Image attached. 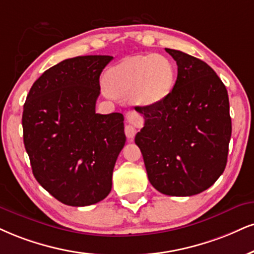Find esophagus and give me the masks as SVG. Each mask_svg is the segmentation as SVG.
<instances>
[{"label":"esophagus","instance_id":"obj_1","mask_svg":"<svg viewBox=\"0 0 254 254\" xmlns=\"http://www.w3.org/2000/svg\"><path fill=\"white\" fill-rule=\"evenodd\" d=\"M126 119L128 121V125L125 126V134H126V136L128 137V139L132 140L136 133L135 126H139V125L141 124L142 119L136 112H134V111L127 112Z\"/></svg>","mask_w":254,"mask_h":254}]
</instances>
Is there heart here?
<instances>
[{"label":"heart","mask_w":254,"mask_h":254,"mask_svg":"<svg viewBox=\"0 0 254 254\" xmlns=\"http://www.w3.org/2000/svg\"><path fill=\"white\" fill-rule=\"evenodd\" d=\"M175 71L172 62L159 54L124 59L106 73V86L115 95H128L136 106H152L170 95Z\"/></svg>","instance_id":"b5f03b06"}]
</instances>
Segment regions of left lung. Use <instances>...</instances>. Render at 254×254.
Returning a JSON list of instances; mask_svg holds the SVG:
<instances>
[{
    "instance_id": "8db88e82",
    "label": "left lung",
    "mask_w": 254,
    "mask_h": 254,
    "mask_svg": "<svg viewBox=\"0 0 254 254\" xmlns=\"http://www.w3.org/2000/svg\"><path fill=\"white\" fill-rule=\"evenodd\" d=\"M178 77L165 100L136 107L145 126L135 135L149 183L166 195L190 196L209 189L226 167L232 133L228 94L205 62L166 48Z\"/></svg>"
}]
</instances>
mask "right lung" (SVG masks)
<instances>
[{
  "instance_id": "1",
  "label": "right lung",
  "mask_w": 254,
  "mask_h": 254,
  "mask_svg": "<svg viewBox=\"0 0 254 254\" xmlns=\"http://www.w3.org/2000/svg\"><path fill=\"white\" fill-rule=\"evenodd\" d=\"M108 55L76 56L47 69L23 106V142L41 186L68 206L101 201L124 148V115L95 112Z\"/></svg>"
}]
</instances>
